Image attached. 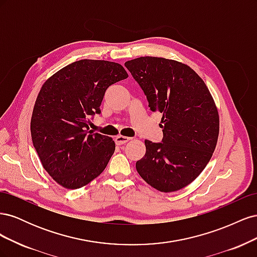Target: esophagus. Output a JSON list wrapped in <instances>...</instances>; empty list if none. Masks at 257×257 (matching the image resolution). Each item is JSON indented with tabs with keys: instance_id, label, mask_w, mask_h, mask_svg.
<instances>
[{
	"instance_id": "obj_1",
	"label": "esophagus",
	"mask_w": 257,
	"mask_h": 257,
	"mask_svg": "<svg viewBox=\"0 0 257 257\" xmlns=\"http://www.w3.org/2000/svg\"><path fill=\"white\" fill-rule=\"evenodd\" d=\"M130 137H126V136H116L115 138H114V142H115V144L118 145V146H121V145H124V144H126L128 141H130Z\"/></svg>"
}]
</instances>
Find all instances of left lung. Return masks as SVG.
Instances as JSON below:
<instances>
[{"label": "left lung", "mask_w": 257, "mask_h": 257, "mask_svg": "<svg viewBox=\"0 0 257 257\" xmlns=\"http://www.w3.org/2000/svg\"><path fill=\"white\" fill-rule=\"evenodd\" d=\"M152 111L163 114L162 143L145 141V157L136 162L144 180L161 192L189 185L203 172L217 143L220 118L212 95L186 64L158 57L125 62Z\"/></svg>", "instance_id": "1"}]
</instances>
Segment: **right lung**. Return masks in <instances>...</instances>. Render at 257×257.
Here are the masks:
<instances>
[{
    "label": "right lung",
    "mask_w": 257,
    "mask_h": 257,
    "mask_svg": "<svg viewBox=\"0 0 257 257\" xmlns=\"http://www.w3.org/2000/svg\"><path fill=\"white\" fill-rule=\"evenodd\" d=\"M128 77L119 63L79 60L45 81L31 119V136L41 163L65 189L75 190L103 173L115 149L112 138L89 131L109 85Z\"/></svg>",
    "instance_id": "1"
}]
</instances>
